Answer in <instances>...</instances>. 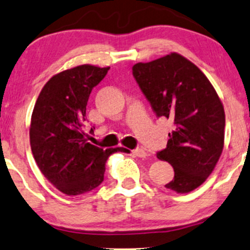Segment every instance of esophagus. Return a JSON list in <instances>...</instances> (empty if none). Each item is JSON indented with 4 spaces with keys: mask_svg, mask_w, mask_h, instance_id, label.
<instances>
[{
    "mask_svg": "<svg viewBox=\"0 0 250 250\" xmlns=\"http://www.w3.org/2000/svg\"><path fill=\"white\" fill-rule=\"evenodd\" d=\"M132 152H133L134 155H137V157H139V158H146V157H147V155H148L147 152H146L145 149L140 148V147L134 148Z\"/></svg>",
    "mask_w": 250,
    "mask_h": 250,
    "instance_id": "obj_1",
    "label": "esophagus"
}]
</instances>
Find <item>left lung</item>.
<instances>
[{"mask_svg": "<svg viewBox=\"0 0 250 250\" xmlns=\"http://www.w3.org/2000/svg\"><path fill=\"white\" fill-rule=\"evenodd\" d=\"M132 75L155 116L174 124L166 148L157 152L174 169L165 187L178 193L195 189L224 148L225 111L219 96L199 67L178 54L134 64Z\"/></svg>", "mask_w": 250, "mask_h": 250, "instance_id": "left-lung-1", "label": "left lung"}]
</instances>
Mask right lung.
<instances>
[{"label": "right lung", "instance_id": "obj_1", "mask_svg": "<svg viewBox=\"0 0 250 250\" xmlns=\"http://www.w3.org/2000/svg\"><path fill=\"white\" fill-rule=\"evenodd\" d=\"M110 67L81 65L65 70L44 85L31 116L30 145L44 177L66 195H79L104 181L105 163L114 152L89 142L83 131L91 91ZM93 132V128H91Z\"/></svg>", "mask_w": 250, "mask_h": 250}]
</instances>
